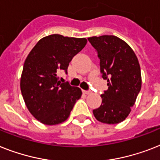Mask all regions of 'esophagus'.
Here are the masks:
<instances>
[{
  "label": "esophagus",
  "mask_w": 160,
  "mask_h": 160,
  "mask_svg": "<svg viewBox=\"0 0 160 160\" xmlns=\"http://www.w3.org/2000/svg\"><path fill=\"white\" fill-rule=\"evenodd\" d=\"M83 93H84V94H89V93H90V91H86V90H83Z\"/></svg>",
  "instance_id": "obj_1"
}]
</instances>
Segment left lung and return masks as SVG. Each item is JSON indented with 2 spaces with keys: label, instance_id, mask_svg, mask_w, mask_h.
Masks as SVG:
<instances>
[{
  "label": "left lung",
  "instance_id": "1",
  "mask_svg": "<svg viewBox=\"0 0 160 160\" xmlns=\"http://www.w3.org/2000/svg\"><path fill=\"white\" fill-rule=\"evenodd\" d=\"M98 52L100 71L108 89L101 94L100 107L93 110L98 122H122L128 117L141 88V67L131 47L113 35L88 38Z\"/></svg>",
  "mask_w": 160,
  "mask_h": 160
}]
</instances>
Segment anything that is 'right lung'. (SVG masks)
Returning a JSON list of instances; mask_svg holds the SVG:
<instances>
[{
  "label": "right lung",
  "instance_id": "obj_1",
  "mask_svg": "<svg viewBox=\"0 0 160 160\" xmlns=\"http://www.w3.org/2000/svg\"><path fill=\"white\" fill-rule=\"evenodd\" d=\"M87 39L52 34L42 38L28 53L20 78V89L28 110L45 125L67 120L82 91L61 83L58 72L67 73L69 63L82 50Z\"/></svg>",
  "mask_w": 160,
  "mask_h": 160
}]
</instances>
